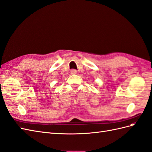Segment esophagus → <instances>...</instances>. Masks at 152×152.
I'll use <instances>...</instances> for the list:
<instances>
[{
  "label": "esophagus",
  "instance_id": "obj_1",
  "mask_svg": "<svg viewBox=\"0 0 152 152\" xmlns=\"http://www.w3.org/2000/svg\"><path fill=\"white\" fill-rule=\"evenodd\" d=\"M71 73H72V74H73V75H75V74L77 73V71L75 69H72L71 70Z\"/></svg>",
  "mask_w": 152,
  "mask_h": 152
}]
</instances>
